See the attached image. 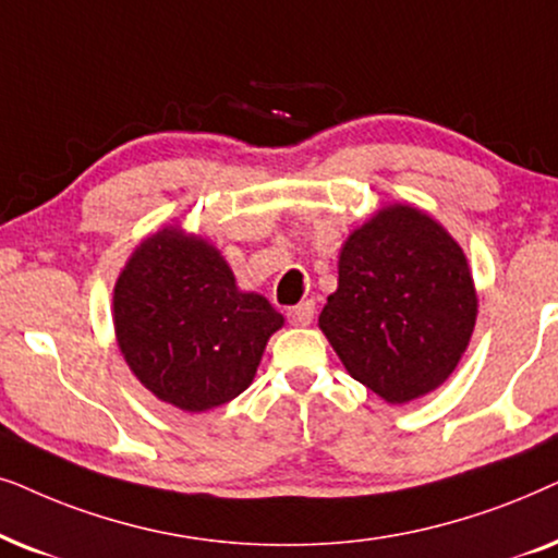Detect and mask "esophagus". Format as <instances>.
<instances>
[{"label":"esophagus","instance_id":"esophagus-1","mask_svg":"<svg viewBox=\"0 0 558 558\" xmlns=\"http://www.w3.org/2000/svg\"><path fill=\"white\" fill-rule=\"evenodd\" d=\"M314 301H303L299 303V306H293L291 311H288V322H291L293 326H308L311 322H314Z\"/></svg>","mask_w":558,"mask_h":558}]
</instances>
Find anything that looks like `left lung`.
Here are the masks:
<instances>
[{"instance_id": "obj_1", "label": "left lung", "mask_w": 558, "mask_h": 558, "mask_svg": "<svg viewBox=\"0 0 558 558\" xmlns=\"http://www.w3.org/2000/svg\"><path fill=\"white\" fill-rule=\"evenodd\" d=\"M477 306L454 236L418 206L385 204L341 244L339 283L318 329L356 383L403 405L449 380Z\"/></svg>"}]
</instances>
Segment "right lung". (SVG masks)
<instances>
[{
  "label": "right lung",
  "instance_id": "1",
  "mask_svg": "<svg viewBox=\"0 0 558 558\" xmlns=\"http://www.w3.org/2000/svg\"><path fill=\"white\" fill-rule=\"evenodd\" d=\"M111 318L132 375L185 413L211 411L247 390L267 339L286 324L265 295L236 286L206 236L181 225L137 244L114 283Z\"/></svg>",
  "mask_w": 558,
  "mask_h": 558
}]
</instances>
